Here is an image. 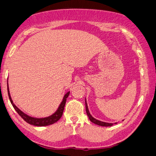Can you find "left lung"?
I'll return each instance as SVG.
<instances>
[{
    "label": "left lung",
    "instance_id": "obj_1",
    "mask_svg": "<svg viewBox=\"0 0 156 156\" xmlns=\"http://www.w3.org/2000/svg\"><path fill=\"white\" fill-rule=\"evenodd\" d=\"M85 107H86V112H87V114L88 117H89V119L90 120V122L94 123V124L99 125V126H113V124H117V122H116V123H108V122H101V121L98 120V119H96L94 118V117H93V116L90 114L89 109H88V106H87V101H86V98H85ZM122 121H124V120H122Z\"/></svg>",
    "mask_w": 156,
    "mask_h": 156
}]
</instances>
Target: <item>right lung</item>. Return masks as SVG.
Listing matches in <instances>:
<instances>
[{
	"instance_id": "add662e5",
	"label": "right lung",
	"mask_w": 156,
	"mask_h": 156,
	"mask_svg": "<svg viewBox=\"0 0 156 156\" xmlns=\"http://www.w3.org/2000/svg\"><path fill=\"white\" fill-rule=\"evenodd\" d=\"M7 88H8V94H9V100H10L11 104H12L13 107L14 108V109L16 110L17 113H19V115L22 118L24 119L26 122H27L28 124H31V125H34V126H48V125H51L53 124H55V122H57L59 120L62 116L63 112V109H64V106L65 104H66V98L69 97V93L70 92H67V93L65 94L64 96H63L62 101H61V104L59 105L58 108L55 111V113H53V114L51 115V116H48V117H45V118H34V117H32L30 116L29 115L24 113L23 111H22L19 108H17L16 105H15L14 103L11 99V95H10V92H9V84H8V81H7Z\"/></svg>"
}]
</instances>
